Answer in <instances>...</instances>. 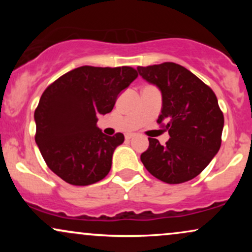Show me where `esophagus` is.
<instances>
[{
    "label": "esophagus",
    "mask_w": 252,
    "mask_h": 252,
    "mask_svg": "<svg viewBox=\"0 0 252 252\" xmlns=\"http://www.w3.org/2000/svg\"><path fill=\"white\" fill-rule=\"evenodd\" d=\"M135 136V134H126V140H130V138H132Z\"/></svg>",
    "instance_id": "esophagus-1"
}]
</instances>
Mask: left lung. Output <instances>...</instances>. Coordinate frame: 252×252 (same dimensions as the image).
Returning <instances> with one entry per match:
<instances>
[{
  "instance_id": "obj_1",
  "label": "left lung",
  "mask_w": 252,
  "mask_h": 252,
  "mask_svg": "<svg viewBox=\"0 0 252 252\" xmlns=\"http://www.w3.org/2000/svg\"><path fill=\"white\" fill-rule=\"evenodd\" d=\"M137 71L162 94L158 123L170 137L164 146L149 137V147L141 154V161L150 174L167 184L192 180L220 148L224 115L215 92L175 63L138 66Z\"/></svg>"
}]
</instances>
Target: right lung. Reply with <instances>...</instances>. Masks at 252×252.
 <instances>
[{"mask_svg": "<svg viewBox=\"0 0 252 252\" xmlns=\"http://www.w3.org/2000/svg\"><path fill=\"white\" fill-rule=\"evenodd\" d=\"M137 76L129 66H82L43 91L34 112L35 142L52 172L74 186L92 185L109 174L124 135H104L97 116L109 114Z\"/></svg>", "mask_w": 252, "mask_h": 252, "instance_id": "obj_1", "label": "right lung"}]
</instances>
